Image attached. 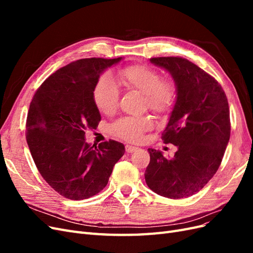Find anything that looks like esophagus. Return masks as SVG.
Here are the masks:
<instances>
[{"mask_svg": "<svg viewBox=\"0 0 253 253\" xmlns=\"http://www.w3.org/2000/svg\"><path fill=\"white\" fill-rule=\"evenodd\" d=\"M138 150H139V148L134 147V145H129V144L126 145V153H133V152H136V151H138Z\"/></svg>", "mask_w": 253, "mask_h": 253, "instance_id": "esophagus-1", "label": "esophagus"}]
</instances>
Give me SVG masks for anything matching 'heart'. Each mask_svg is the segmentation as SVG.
Returning a JSON list of instances; mask_svg holds the SVG:
<instances>
[{
  "label": "heart",
  "mask_w": 253,
  "mask_h": 253,
  "mask_svg": "<svg viewBox=\"0 0 253 253\" xmlns=\"http://www.w3.org/2000/svg\"><path fill=\"white\" fill-rule=\"evenodd\" d=\"M119 78L126 89L137 90L143 95L144 105L157 115L170 113L177 97L175 82L170 78H162L160 74L147 65H128L119 71ZM96 108L103 114H112L118 108L119 90L109 75H103L93 89ZM152 127L148 117H121L113 122L111 131L126 141H139L144 132Z\"/></svg>",
  "instance_id": "b5f03b06"
}]
</instances>
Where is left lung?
Here are the masks:
<instances>
[{"label":"left lung","instance_id":"8db88e82","mask_svg":"<svg viewBox=\"0 0 253 253\" xmlns=\"http://www.w3.org/2000/svg\"><path fill=\"white\" fill-rule=\"evenodd\" d=\"M169 72L177 88L170 120L162 134L177 147L168 159L149 149L144 173L148 187L159 195L178 200L192 196L213 177L230 138V112L220 84L201 67L181 57L151 58Z\"/></svg>","mask_w":253,"mask_h":253}]
</instances>
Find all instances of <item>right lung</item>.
<instances>
[{"label":"right lung","mask_w":253,"mask_h":253,"mask_svg":"<svg viewBox=\"0 0 253 253\" xmlns=\"http://www.w3.org/2000/svg\"><path fill=\"white\" fill-rule=\"evenodd\" d=\"M122 58L80 59L61 67L37 89L29 105L26 140L34 162L48 185L68 200L81 201L108 185L125 154L115 140L85 141V131L101 120L93 100L100 74Z\"/></svg>","instance_id":"add662e5"}]
</instances>
